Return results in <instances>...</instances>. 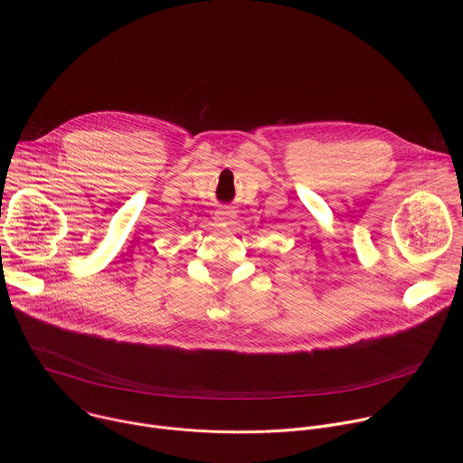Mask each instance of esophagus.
Here are the masks:
<instances>
[{
    "instance_id": "esophagus-1",
    "label": "esophagus",
    "mask_w": 463,
    "mask_h": 463,
    "mask_svg": "<svg viewBox=\"0 0 463 463\" xmlns=\"http://www.w3.org/2000/svg\"><path fill=\"white\" fill-rule=\"evenodd\" d=\"M216 222L222 223V225H232L234 223V218H236V213L231 209V207H220L214 214Z\"/></svg>"
}]
</instances>
